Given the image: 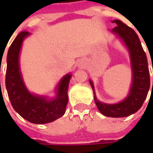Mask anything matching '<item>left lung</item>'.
Wrapping results in <instances>:
<instances>
[{
	"mask_svg": "<svg viewBox=\"0 0 153 153\" xmlns=\"http://www.w3.org/2000/svg\"><path fill=\"white\" fill-rule=\"evenodd\" d=\"M113 23H116L117 26L112 29V32L123 39L129 50L133 71L132 86L128 96L122 102L113 105L105 104L98 101L95 95L94 102L103 115L110 117H124L136 112L142 106L150 88V73L147 58L137 34L122 21L114 20ZM89 82L94 90L93 82L91 81Z\"/></svg>",
	"mask_w": 153,
	"mask_h": 153,
	"instance_id": "1",
	"label": "left lung"
}]
</instances>
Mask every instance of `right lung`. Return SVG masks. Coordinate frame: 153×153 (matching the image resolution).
Listing matches in <instances>:
<instances>
[{"label":"right lung","mask_w":153,"mask_h":153,"mask_svg":"<svg viewBox=\"0 0 153 153\" xmlns=\"http://www.w3.org/2000/svg\"><path fill=\"white\" fill-rule=\"evenodd\" d=\"M28 35V31H21L9 48L6 88L13 107L22 117L32 123H48L65 114L68 103V85L71 76L68 74L63 77L58 85L57 97L52 100L31 94L28 91L22 79L19 64L21 45Z\"/></svg>","instance_id":"1"}]
</instances>
